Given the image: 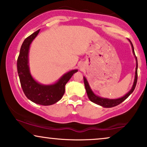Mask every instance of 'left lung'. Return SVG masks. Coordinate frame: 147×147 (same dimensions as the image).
<instances>
[{"label":"left lung","instance_id":"8db88e82","mask_svg":"<svg viewBox=\"0 0 147 147\" xmlns=\"http://www.w3.org/2000/svg\"><path fill=\"white\" fill-rule=\"evenodd\" d=\"M129 41V42L131 44V46H132V52L133 54H134L135 58H136V71H135V77H134V83H133L132 87L131 88V90L129 91L127 94H125L124 96L121 97V98H115V99H109V98H102V97L98 96L94 94V92H92V90H91L90 85H89L88 82L86 78L85 77H84V85H85V88L86 90V93L88 95V98L90 99V101H92V102H94L95 104L98 105L102 107H105V108H111V107H115L119 105L120 103H121L123 101L126 99L127 97H128L129 95H130L133 92V91L135 89V87H136V83H137V78H138V74H137V69H138V62H137V58L135 55L134 53V47H133V45L129 40H128Z\"/></svg>","mask_w":147,"mask_h":147}]
</instances>
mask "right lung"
<instances>
[{
  "instance_id": "right-lung-1",
  "label": "right lung",
  "mask_w": 147,
  "mask_h": 147,
  "mask_svg": "<svg viewBox=\"0 0 147 147\" xmlns=\"http://www.w3.org/2000/svg\"><path fill=\"white\" fill-rule=\"evenodd\" d=\"M39 32L40 30H37L24 40L21 47L17 66L21 86L26 97L36 104L47 106L56 103L61 99L65 90V84L78 69L65 74L53 84L44 85L36 81L30 74L28 55L30 45Z\"/></svg>"
}]
</instances>
